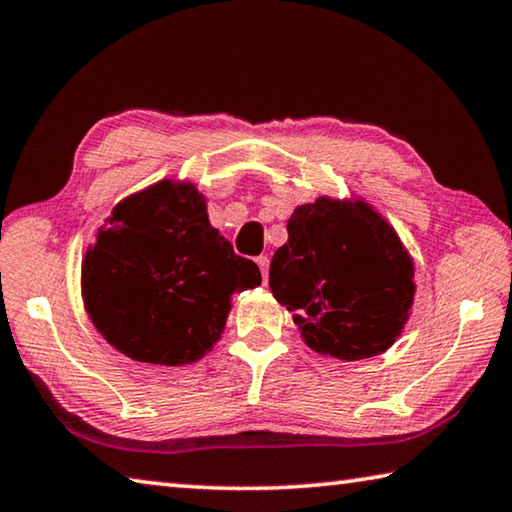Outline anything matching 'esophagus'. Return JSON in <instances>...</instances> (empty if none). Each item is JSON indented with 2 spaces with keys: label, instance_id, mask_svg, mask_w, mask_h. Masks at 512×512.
Wrapping results in <instances>:
<instances>
[{
  "label": "esophagus",
  "instance_id": "1",
  "mask_svg": "<svg viewBox=\"0 0 512 512\" xmlns=\"http://www.w3.org/2000/svg\"><path fill=\"white\" fill-rule=\"evenodd\" d=\"M257 266H259V271H262V277H264V282H266V277H268V264H271V259H268L266 255H259L257 259Z\"/></svg>",
  "mask_w": 512,
  "mask_h": 512
}]
</instances>
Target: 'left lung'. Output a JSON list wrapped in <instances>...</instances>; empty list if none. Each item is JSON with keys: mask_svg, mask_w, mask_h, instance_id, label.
Listing matches in <instances>:
<instances>
[{"mask_svg": "<svg viewBox=\"0 0 512 512\" xmlns=\"http://www.w3.org/2000/svg\"><path fill=\"white\" fill-rule=\"evenodd\" d=\"M275 250L268 287L293 311L311 350L343 361L386 352L413 305V259L384 216L363 201L296 207Z\"/></svg>", "mask_w": 512, "mask_h": 512, "instance_id": "left-lung-1", "label": "left lung"}]
</instances>
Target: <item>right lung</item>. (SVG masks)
<instances>
[{
    "mask_svg": "<svg viewBox=\"0 0 512 512\" xmlns=\"http://www.w3.org/2000/svg\"><path fill=\"white\" fill-rule=\"evenodd\" d=\"M259 282L257 264L210 225L203 194L173 180L115 205L81 271L85 309L103 339L158 366L205 357L232 296Z\"/></svg>",
    "mask_w": 512,
    "mask_h": 512,
    "instance_id": "1",
    "label": "right lung"
}]
</instances>
